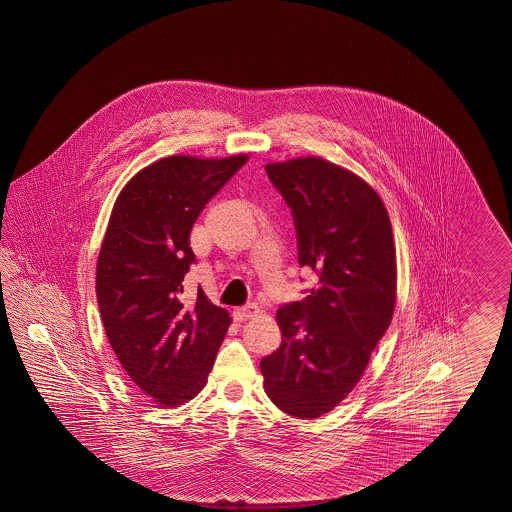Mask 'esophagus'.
I'll return each instance as SVG.
<instances>
[{
  "instance_id": "obj_1",
  "label": "esophagus",
  "mask_w": 512,
  "mask_h": 512,
  "mask_svg": "<svg viewBox=\"0 0 512 512\" xmlns=\"http://www.w3.org/2000/svg\"><path fill=\"white\" fill-rule=\"evenodd\" d=\"M258 313V305H245V307H236L234 309V318L238 320V322H243V320H249L252 316H256Z\"/></svg>"
}]
</instances>
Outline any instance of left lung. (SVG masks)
<instances>
[{"instance_id":"obj_1","label":"left lung","mask_w":512,"mask_h":512,"mask_svg":"<svg viewBox=\"0 0 512 512\" xmlns=\"http://www.w3.org/2000/svg\"><path fill=\"white\" fill-rule=\"evenodd\" d=\"M265 170L293 210L300 265L318 272V283L304 300L276 311L282 344L261 359L263 388L285 414L316 419L359 384L392 322V223L370 183L322 157Z\"/></svg>"}]
</instances>
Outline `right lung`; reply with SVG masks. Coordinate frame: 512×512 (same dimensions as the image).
Wrapping results in <instances>:
<instances>
[{"label":"right lung","instance_id":"obj_1","mask_svg":"<svg viewBox=\"0 0 512 512\" xmlns=\"http://www.w3.org/2000/svg\"><path fill=\"white\" fill-rule=\"evenodd\" d=\"M249 161L170 155L148 164L120 190L97 261L102 324L120 366L159 406H179L207 386L229 311L203 291L181 302L196 260L190 230L219 188Z\"/></svg>","mask_w":512,"mask_h":512}]
</instances>
